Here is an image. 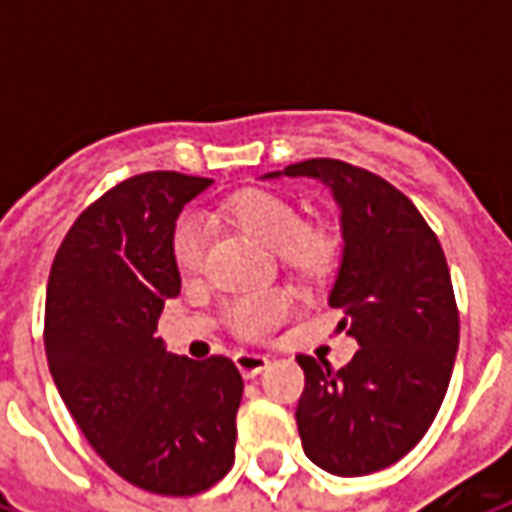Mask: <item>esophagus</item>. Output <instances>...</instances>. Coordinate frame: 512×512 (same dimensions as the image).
Returning a JSON list of instances; mask_svg holds the SVG:
<instances>
[{
  "instance_id": "34e87169",
  "label": "esophagus",
  "mask_w": 512,
  "mask_h": 512,
  "mask_svg": "<svg viewBox=\"0 0 512 512\" xmlns=\"http://www.w3.org/2000/svg\"><path fill=\"white\" fill-rule=\"evenodd\" d=\"M268 365H271V362H268V356L263 354H252V351H238V354H235V367L241 370V376L244 378L260 376Z\"/></svg>"
}]
</instances>
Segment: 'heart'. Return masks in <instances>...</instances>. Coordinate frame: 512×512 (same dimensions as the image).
<instances>
[{
	"label": "heart",
	"instance_id": "heart-1",
	"mask_svg": "<svg viewBox=\"0 0 512 512\" xmlns=\"http://www.w3.org/2000/svg\"><path fill=\"white\" fill-rule=\"evenodd\" d=\"M230 219L255 235L271 252L301 271H315L329 255V238L318 227H301L296 205L274 191L246 189L227 202ZM208 233L197 216H180L172 230V257L183 274H197L205 263ZM290 299L282 290H255L235 296L227 304V321L233 332L249 340H260L288 318Z\"/></svg>",
	"mask_w": 512,
	"mask_h": 512
}]
</instances>
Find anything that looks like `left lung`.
Segmentation results:
<instances>
[{"mask_svg":"<svg viewBox=\"0 0 512 512\" xmlns=\"http://www.w3.org/2000/svg\"><path fill=\"white\" fill-rule=\"evenodd\" d=\"M312 178L340 208L343 260L329 307L359 351L340 370L299 356L296 422L315 466L337 477L381 472L436 419L458 354V307L439 238L406 194L367 169L310 158L266 180Z\"/></svg>","mask_w":512,"mask_h":512,"instance_id":"obj_1","label":"left lung"}]
</instances>
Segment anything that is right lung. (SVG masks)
Here are the masks:
<instances>
[{"label":"right lung","mask_w":512,"mask_h":512,"mask_svg":"<svg viewBox=\"0 0 512 512\" xmlns=\"http://www.w3.org/2000/svg\"><path fill=\"white\" fill-rule=\"evenodd\" d=\"M211 178L145 172L73 222L46 288V359L93 450L150 494L208 491L235 461L244 395L227 356L194 362L153 337L180 293L172 230Z\"/></svg>","instance_id":"1"}]
</instances>
